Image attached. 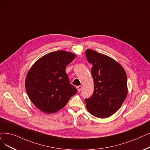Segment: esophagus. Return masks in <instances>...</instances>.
Returning <instances> with one entry per match:
<instances>
[{"label": "esophagus", "instance_id": "obj_1", "mask_svg": "<svg viewBox=\"0 0 150 150\" xmlns=\"http://www.w3.org/2000/svg\"><path fill=\"white\" fill-rule=\"evenodd\" d=\"M76 88H77V89H78V91H81V88H82V86H76Z\"/></svg>", "mask_w": 150, "mask_h": 150}]
</instances>
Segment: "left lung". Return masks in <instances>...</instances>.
<instances>
[{"instance_id": "1", "label": "left lung", "mask_w": 150, "mask_h": 150, "mask_svg": "<svg viewBox=\"0 0 150 150\" xmlns=\"http://www.w3.org/2000/svg\"><path fill=\"white\" fill-rule=\"evenodd\" d=\"M86 56L94 80V93L85 99L89 113L105 118L118 111L127 94V75L121 65L112 58L88 49Z\"/></svg>"}]
</instances>
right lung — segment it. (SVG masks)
Returning <instances> with one entry per match:
<instances>
[{
  "label": "right lung",
  "mask_w": 150,
  "mask_h": 150,
  "mask_svg": "<svg viewBox=\"0 0 150 150\" xmlns=\"http://www.w3.org/2000/svg\"><path fill=\"white\" fill-rule=\"evenodd\" d=\"M75 58L70 52H52L40 58L28 71L25 90L32 102L41 111L48 114L57 112L77 93L66 73V66Z\"/></svg>",
  "instance_id": "right-lung-1"
}]
</instances>
